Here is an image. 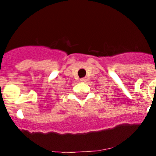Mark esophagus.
Instances as JSON below:
<instances>
[{"label":"esophagus","mask_w":156,"mask_h":156,"mask_svg":"<svg viewBox=\"0 0 156 156\" xmlns=\"http://www.w3.org/2000/svg\"><path fill=\"white\" fill-rule=\"evenodd\" d=\"M80 81H81V82L84 83V82H86V81H87V79H86V78H82V79H80Z\"/></svg>","instance_id":"esophagus-1"}]
</instances>
